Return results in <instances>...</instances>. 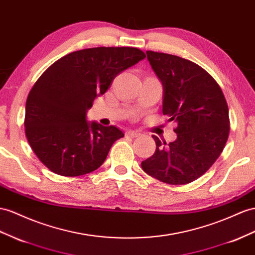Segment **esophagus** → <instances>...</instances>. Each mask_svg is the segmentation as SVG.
<instances>
[{
  "label": "esophagus",
  "instance_id": "obj_1",
  "mask_svg": "<svg viewBox=\"0 0 255 255\" xmlns=\"http://www.w3.org/2000/svg\"><path fill=\"white\" fill-rule=\"evenodd\" d=\"M127 135L131 136V138H136V136H140L141 133L140 132H136V131H133V130H128V131L126 132Z\"/></svg>",
  "mask_w": 255,
  "mask_h": 255
}]
</instances>
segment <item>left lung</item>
Masks as SVG:
<instances>
[{
  "label": "left lung",
  "instance_id": "1",
  "mask_svg": "<svg viewBox=\"0 0 255 255\" xmlns=\"http://www.w3.org/2000/svg\"><path fill=\"white\" fill-rule=\"evenodd\" d=\"M146 55L164 87L162 114L178 123V138L166 146L152 135L156 151L142 161V169L167 184L191 183L223 151L230 134L227 102L217 81L198 64L157 51Z\"/></svg>",
  "mask_w": 255,
  "mask_h": 255
}]
</instances>
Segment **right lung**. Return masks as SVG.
I'll list each match as a JSON object with an SVG mask.
<instances>
[{
    "label": "right lung",
    "mask_w": 255,
    "mask_h": 255,
    "mask_svg": "<svg viewBox=\"0 0 255 255\" xmlns=\"http://www.w3.org/2000/svg\"><path fill=\"white\" fill-rule=\"evenodd\" d=\"M144 58L135 47L86 48L60 58L38 77L25 103L24 131L50 171L78 177L103 164L124 132L115 126L88 124L86 112L116 75Z\"/></svg>",
    "instance_id": "add662e5"
}]
</instances>
